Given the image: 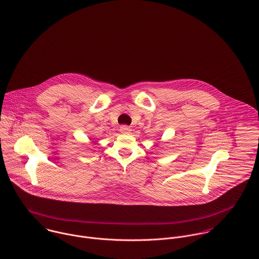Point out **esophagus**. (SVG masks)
<instances>
[{
    "label": "esophagus",
    "instance_id": "1",
    "mask_svg": "<svg viewBox=\"0 0 259 259\" xmlns=\"http://www.w3.org/2000/svg\"><path fill=\"white\" fill-rule=\"evenodd\" d=\"M120 131H121V133H123V134H129V133L131 132V129H130V127L124 125V126H121Z\"/></svg>",
    "mask_w": 259,
    "mask_h": 259
}]
</instances>
